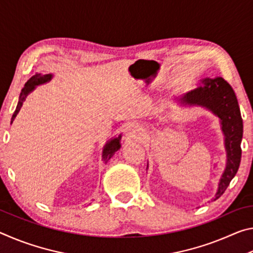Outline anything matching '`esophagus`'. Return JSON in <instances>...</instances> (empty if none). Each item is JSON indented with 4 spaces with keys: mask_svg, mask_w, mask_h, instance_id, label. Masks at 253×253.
<instances>
[{
    "mask_svg": "<svg viewBox=\"0 0 253 253\" xmlns=\"http://www.w3.org/2000/svg\"><path fill=\"white\" fill-rule=\"evenodd\" d=\"M143 127L139 125V124H136V123H132L129 124V125L127 126L126 128V134L129 135L130 137H137V136H140L143 134Z\"/></svg>",
    "mask_w": 253,
    "mask_h": 253,
    "instance_id": "1",
    "label": "esophagus"
}]
</instances>
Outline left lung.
Here are the masks:
<instances>
[{
	"label": "left lung",
	"mask_w": 253,
	"mask_h": 253,
	"mask_svg": "<svg viewBox=\"0 0 253 253\" xmlns=\"http://www.w3.org/2000/svg\"><path fill=\"white\" fill-rule=\"evenodd\" d=\"M202 83V85L187 92L181 100L190 105L207 107L221 119L222 130L225 136L228 161L215 194V199H219L239 169L241 162L243 123L237 97L228 81L217 77L215 79H204Z\"/></svg>",
	"instance_id": "left-lung-1"
}]
</instances>
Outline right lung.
<instances>
[{
	"mask_svg": "<svg viewBox=\"0 0 253 253\" xmlns=\"http://www.w3.org/2000/svg\"><path fill=\"white\" fill-rule=\"evenodd\" d=\"M51 76L50 74L49 75H41V74H37L32 76L31 78H30L27 83H25L24 87L22 89V91H21V95H20V100L18 102V106H16V109L14 111L13 116H12V119H11V124L12 122L14 121V118L16 116V114L19 113V110L21 107H22V104L23 101L25 100V98H27V96L29 95L30 92H31L34 87L38 84H44L46 83V81H49L51 79ZM119 140H121V136L118 137V138H115L111 140V142H109L108 144L106 145L105 148H104V153H102V160H104L105 163L108 162L111 157H113V155L115 153H116L119 148H121V143H119Z\"/></svg>",
	"mask_w": 253,
	"mask_h": 253,
	"instance_id": "1",
	"label": "right lung"
}]
</instances>
